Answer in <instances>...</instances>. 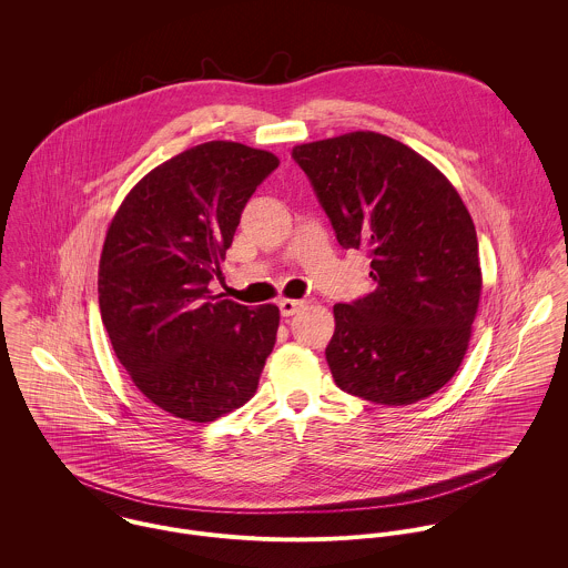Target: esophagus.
<instances>
[{"instance_id":"obj_1","label":"esophagus","mask_w":568,"mask_h":568,"mask_svg":"<svg viewBox=\"0 0 568 568\" xmlns=\"http://www.w3.org/2000/svg\"><path fill=\"white\" fill-rule=\"evenodd\" d=\"M277 306H280L282 317H293L297 311H302L306 306V302L304 300H280Z\"/></svg>"}]
</instances>
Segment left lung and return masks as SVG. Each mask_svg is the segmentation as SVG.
<instances>
[{"label": "left lung", "instance_id": "8db88e82", "mask_svg": "<svg viewBox=\"0 0 568 568\" xmlns=\"http://www.w3.org/2000/svg\"><path fill=\"white\" fill-rule=\"evenodd\" d=\"M306 172L343 248H365L376 291L334 306L325 358L336 387L413 405L459 369L481 295L475 223L448 179L403 142L356 131L302 144Z\"/></svg>", "mask_w": 568, "mask_h": 568}]
</instances>
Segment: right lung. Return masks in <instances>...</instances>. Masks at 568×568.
Segmentation results:
<instances>
[{
    "instance_id": "obj_1",
    "label": "right lung",
    "mask_w": 568,
    "mask_h": 568,
    "mask_svg": "<svg viewBox=\"0 0 568 568\" xmlns=\"http://www.w3.org/2000/svg\"><path fill=\"white\" fill-rule=\"evenodd\" d=\"M280 165L239 142H205L151 170L102 246L98 304L113 352L165 413L214 422L253 398L280 311L210 295L246 201Z\"/></svg>"
}]
</instances>
